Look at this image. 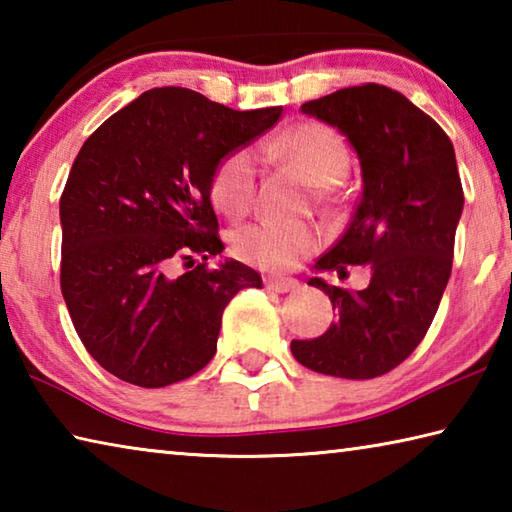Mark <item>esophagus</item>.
<instances>
[{
  "mask_svg": "<svg viewBox=\"0 0 512 512\" xmlns=\"http://www.w3.org/2000/svg\"><path fill=\"white\" fill-rule=\"evenodd\" d=\"M264 284H266V289L273 293H289V291H296L300 287V282L293 280V277H266Z\"/></svg>",
  "mask_w": 512,
  "mask_h": 512,
  "instance_id": "34e87169",
  "label": "esophagus"
}]
</instances>
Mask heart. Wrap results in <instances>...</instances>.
<instances>
[{
  "instance_id": "1",
  "label": "heart",
  "mask_w": 512,
  "mask_h": 512,
  "mask_svg": "<svg viewBox=\"0 0 512 512\" xmlns=\"http://www.w3.org/2000/svg\"><path fill=\"white\" fill-rule=\"evenodd\" d=\"M266 153L293 164L311 185L332 187L350 169V151L343 137L332 126L305 121L266 144ZM257 164L248 149L225 155L212 180V198L219 210L239 219L255 201ZM323 241V232L309 225H284L259 221L246 225L232 237V253L246 264L268 271L293 268L302 257L314 253Z\"/></svg>"
}]
</instances>
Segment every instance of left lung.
Returning <instances> with one entry per match:
<instances>
[{"mask_svg": "<svg viewBox=\"0 0 512 512\" xmlns=\"http://www.w3.org/2000/svg\"><path fill=\"white\" fill-rule=\"evenodd\" d=\"M302 112L339 128L361 164V196L341 239L316 271L370 266L361 291L320 277L336 323L311 341H291L302 366L343 379L386 375L418 348L452 273L463 214L452 140L427 112L386 85L366 83L302 103Z\"/></svg>", "mask_w": 512, "mask_h": 512, "instance_id": "obj_1", "label": "left lung"}]
</instances>
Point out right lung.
<instances>
[{"mask_svg":"<svg viewBox=\"0 0 512 512\" xmlns=\"http://www.w3.org/2000/svg\"><path fill=\"white\" fill-rule=\"evenodd\" d=\"M280 115L153 88L81 146L60 196V289L85 350L110 375L142 388L196 375L214 357L228 302L262 287L237 259L207 268L223 250L210 192L225 155ZM178 258L190 271L171 276Z\"/></svg>","mask_w":512,"mask_h":512,"instance_id":"1","label":"right lung"}]
</instances>
